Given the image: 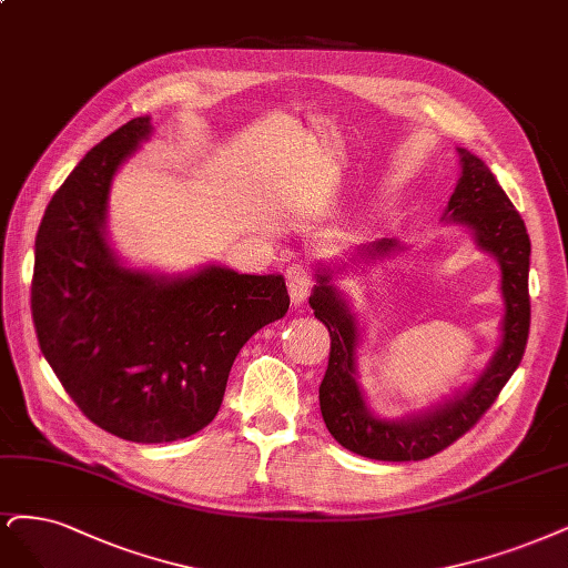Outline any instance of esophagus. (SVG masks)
Returning <instances> with one entry per match:
<instances>
[{
	"instance_id": "obj_1",
	"label": "esophagus",
	"mask_w": 568,
	"mask_h": 568,
	"mask_svg": "<svg viewBox=\"0 0 568 568\" xmlns=\"http://www.w3.org/2000/svg\"><path fill=\"white\" fill-rule=\"evenodd\" d=\"M286 277V286H288V296L293 301V305H301L305 303L307 293L312 288V272L305 263H293L286 267L284 272Z\"/></svg>"
}]
</instances>
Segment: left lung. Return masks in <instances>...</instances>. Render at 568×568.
Instances as JSON below:
<instances>
[{"label":"left lung","mask_w":568,"mask_h":568,"mask_svg":"<svg viewBox=\"0 0 568 568\" xmlns=\"http://www.w3.org/2000/svg\"><path fill=\"white\" fill-rule=\"evenodd\" d=\"M460 179L448 200L446 221L467 225L475 232L477 244L494 253L500 263V291L505 301L503 341L494 359L488 362L477 383L463 395L448 399L435 410L402 420H381L371 416L357 385V341L359 328L341 293L331 286V270L317 275V286L310 296L315 317L328 328L331 352L324 381L320 385V408L328 433L349 448L352 454L374 460H425L444 452L475 427L486 414L505 383L524 357L529 341L531 301H529V256L531 242L526 225L513 202L494 179L488 166L458 148ZM397 248L395 240H381L366 246L371 258Z\"/></svg>","instance_id":"8db88e82"}]
</instances>
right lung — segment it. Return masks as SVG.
Masks as SVG:
<instances>
[{
    "label": "right lung",
    "mask_w": 568,
    "mask_h": 568,
    "mask_svg": "<svg viewBox=\"0 0 568 568\" xmlns=\"http://www.w3.org/2000/svg\"><path fill=\"white\" fill-rule=\"evenodd\" d=\"M150 116L110 133L51 197L34 240L32 322L42 355L105 433L164 444L216 418L234 357L282 320V275L209 265L187 277L124 267L105 242L112 175L150 135Z\"/></svg>",
    "instance_id": "add662e5"
}]
</instances>
